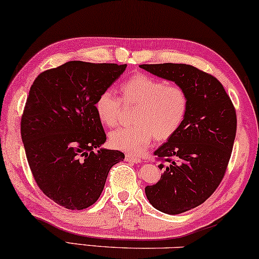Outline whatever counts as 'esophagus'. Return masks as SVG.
<instances>
[{"label": "esophagus", "mask_w": 259, "mask_h": 259, "mask_svg": "<svg viewBox=\"0 0 259 259\" xmlns=\"http://www.w3.org/2000/svg\"><path fill=\"white\" fill-rule=\"evenodd\" d=\"M125 160L126 161H132V162H135V163H140L141 161H142V160H141L139 156H135V155H133V154H125Z\"/></svg>", "instance_id": "obj_1"}]
</instances>
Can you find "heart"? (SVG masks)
<instances>
[{
  "instance_id": "obj_1",
  "label": "heart",
  "mask_w": 259,
  "mask_h": 259,
  "mask_svg": "<svg viewBox=\"0 0 259 259\" xmlns=\"http://www.w3.org/2000/svg\"><path fill=\"white\" fill-rule=\"evenodd\" d=\"M124 104L136 105L132 126L111 133L110 142L116 149L140 154L154 139L167 141L181 129L189 110V97L178 84L147 74H134L119 87ZM98 118L109 127L119 124L122 103L110 91L101 92L94 101Z\"/></svg>"
}]
</instances>
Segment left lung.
Instances as JSON below:
<instances>
[{"mask_svg":"<svg viewBox=\"0 0 259 259\" xmlns=\"http://www.w3.org/2000/svg\"><path fill=\"white\" fill-rule=\"evenodd\" d=\"M140 67L176 82L189 97L182 127L154 152L162 161L161 178L145 189L154 208L181 214L202 204L220 185L233 149L237 113L220 81L205 71L177 63Z\"/></svg>","mask_w":259,"mask_h":259,"instance_id":"obj_1","label":"left lung"}]
</instances>
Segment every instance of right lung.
Instances as JSON below:
<instances>
[{
    "label": "right lung",
    "instance_id": "obj_1",
    "mask_svg": "<svg viewBox=\"0 0 259 259\" xmlns=\"http://www.w3.org/2000/svg\"><path fill=\"white\" fill-rule=\"evenodd\" d=\"M126 64L70 61L40 73L21 117L26 158L39 189L62 207L81 210L103 192L119 150L99 148L106 134L94 101Z\"/></svg>",
    "mask_w": 259,
    "mask_h": 259
}]
</instances>
